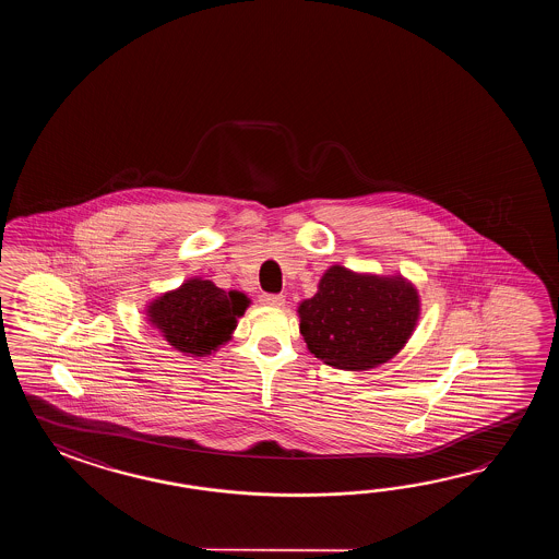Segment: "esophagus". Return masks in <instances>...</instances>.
Instances as JSON below:
<instances>
[{"label":"esophagus","instance_id":"obj_1","mask_svg":"<svg viewBox=\"0 0 559 559\" xmlns=\"http://www.w3.org/2000/svg\"><path fill=\"white\" fill-rule=\"evenodd\" d=\"M262 304L263 306H270V308H284L285 297L265 294V296H262Z\"/></svg>","mask_w":559,"mask_h":559}]
</instances>
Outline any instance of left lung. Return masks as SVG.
I'll return each mask as SVG.
<instances>
[{
  "label": "left lung",
  "instance_id": "left-lung-1",
  "mask_svg": "<svg viewBox=\"0 0 559 559\" xmlns=\"http://www.w3.org/2000/svg\"><path fill=\"white\" fill-rule=\"evenodd\" d=\"M421 313L416 285L402 274L352 272L335 263L316 296L297 306L309 352L332 368L366 371L397 356Z\"/></svg>",
  "mask_w": 559,
  "mask_h": 559
}]
</instances>
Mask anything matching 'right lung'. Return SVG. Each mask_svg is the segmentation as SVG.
<instances>
[{
  "label": "right lung",
  "mask_w": 559,
  "mask_h": 559,
  "mask_svg": "<svg viewBox=\"0 0 559 559\" xmlns=\"http://www.w3.org/2000/svg\"><path fill=\"white\" fill-rule=\"evenodd\" d=\"M243 292H226L203 277H190L183 284L155 297L145 306L147 323L183 356L207 357L226 345L238 318L250 308Z\"/></svg>",
  "instance_id": "add662e5"
}]
</instances>
